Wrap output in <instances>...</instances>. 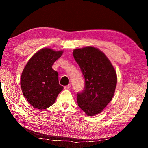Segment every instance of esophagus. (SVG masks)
<instances>
[{"mask_svg": "<svg viewBox=\"0 0 148 148\" xmlns=\"http://www.w3.org/2000/svg\"><path fill=\"white\" fill-rule=\"evenodd\" d=\"M71 84H69L68 86H64V89H66V90H68V89H69L70 88H71Z\"/></svg>", "mask_w": 148, "mask_h": 148, "instance_id": "esophagus-1", "label": "esophagus"}]
</instances>
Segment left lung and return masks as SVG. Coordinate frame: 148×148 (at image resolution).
Masks as SVG:
<instances>
[{
  "label": "left lung",
  "instance_id": "8db88e82",
  "mask_svg": "<svg viewBox=\"0 0 148 148\" xmlns=\"http://www.w3.org/2000/svg\"><path fill=\"white\" fill-rule=\"evenodd\" d=\"M74 59L85 78L83 91L77 93L79 107L88 116L102 112L113 98L117 85L116 71L108 58L96 47L75 49Z\"/></svg>",
  "mask_w": 148,
  "mask_h": 148
}]
</instances>
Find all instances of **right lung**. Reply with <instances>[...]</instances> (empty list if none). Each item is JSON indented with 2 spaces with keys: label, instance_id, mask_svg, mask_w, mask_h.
Masks as SVG:
<instances>
[{
  "label": "right lung",
  "instance_id": "right-lung-1",
  "mask_svg": "<svg viewBox=\"0 0 148 148\" xmlns=\"http://www.w3.org/2000/svg\"><path fill=\"white\" fill-rule=\"evenodd\" d=\"M63 51L42 48L32 56L25 66L21 76L24 97L34 108L46 109L53 105L63 87L59 85L58 72L52 65Z\"/></svg>",
  "mask_w": 148,
  "mask_h": 148
}]
</instances>
